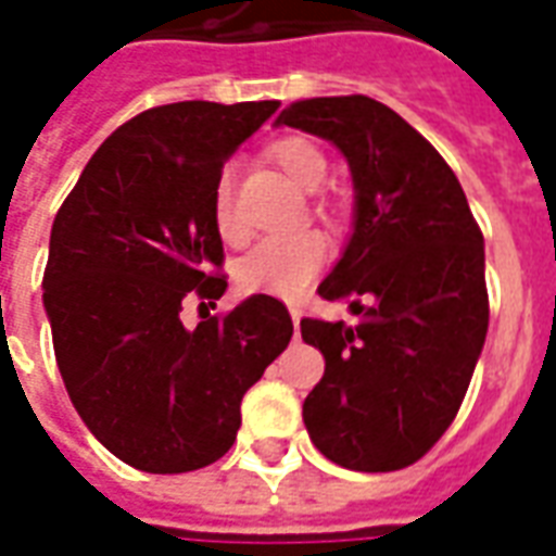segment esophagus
Masks as SVG:
<instances>
[{
    "label": "esophagus",
    "mask_w": 556,
    "mask_h": 556,
    "mask_svg": "<svg viewBox=\"0 0 556 556\" xmlns=\"http://www.w3.org/2000/svg\"><path fill=\"white\" fill-rule=\"evenodd\" d=\"M289 313H291V321H294V330H298V325H301V309H298V306H291Z\"/></svg>",
    "instance_id": "obj_1"
}]
</instances>
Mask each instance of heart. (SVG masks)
<instances>
[{"instance_id": "1", "label": "heart", "mask_w": 556, "mask_h": 556, "mask_svg": "<svg viewBox=\"0 0 556 556\" xmlns=\"http://www.w3.org/2000/svg\"><path fill=\"white\" fill-rule=\"evenodd\" d=\"M270 160L289 175L291 181L301 184L306 190H313L325 181L327 157L321 154V148L313 146L309 139H279L277 146L270 148ZM211 211H214V226H217L219 235L226 241H238L241 223H238V214L231 205L229 172H223L214 184ZM325 262L327 238L321 231H279V235H270L262 243H255L253 250L243 255V262L238 265V282H241L243 291L291 301V298H301L306 286L318 277Z\"/></svg>"}]
</instances>
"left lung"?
<instances>
[{
    "label": "left lung",
    "instance_id": "left-lung-1",
    "mask_svg": "<svg viewBox=\"0 0 556 556\" xmlns=\"http://www.w3.org/2000/svg\"><path fill=\"white\" fill-rule=\"evenodd\" d=\"M277 125L333 142L354 181V231L318 294L349 301L361 325L301 321L325 354L303 422L337 465L402 470L450 429L485 345L482 231L446 160L384 103L309 98Z\"/></svg>",
    "mask_w": 556,
    "mask_h": 556
}]
</instances>
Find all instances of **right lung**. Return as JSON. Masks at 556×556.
Wrapping results in <instances>:
<instances>
[{"label":"right lung","instance_id":"1","mask_svg":"<svg viewBox=\"0 0 556 556\" xmlns=\"http://www.w3.org/2000/svg\"><path fill=\"white\" fill-rule=\"evenodd\" d=\"M279 101H181L106 139L59 207L43 309L59 372L98 441L146 473H187L229 453L241 399L289 345L291 315L253 294L187 330L184 301L226 291L214 184ZM205 306V303H202Z\"/></svg>","mask_w":556,"mask_h":556}]
</instances>
